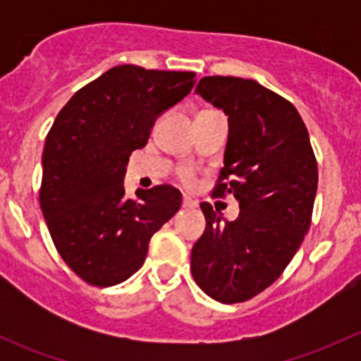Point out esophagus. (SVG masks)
I'll return each instance as SVG.
<instances>
[{"label": "esophagus", "instance_id": "esophagus-1", "mask_svg": "<svg viewBox=\"0 0 361 361\" xmlns=\"http://www.w3.org/2000/svg\"><path fill=\"white\" fill-rule=\"evenodd\" d=\"M183 207H188V209H194V207H197L199 204H197V201H194V199L192 197H188V195H183Z\"/></svg>", "mask_w": 361, "mask_h": 361}]
</instances>
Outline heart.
Segmentation results:
<instances>
[{
	"instance_id": "heart-1",
	"label": "heart",
	"mask_w": 361,
	"mask_h": 361,
	"mask_svg": "<svg viewBox=\"0 0 361 361\" xmlns=\"http://www.w3.org/2000/svg\"><path fill=\"white\" fill-rule=\"evenodd\" d=\"M180 178L185 181V183H192V181H194V171H192V169H181Z\"/></svg>"
}]
</instances>
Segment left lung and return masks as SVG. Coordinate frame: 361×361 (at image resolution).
Wrapping results in <instances>:
<instances>
[{"mask_svg":"<svg viewBox=\"0 0 361 361\" xmlns=\"http://www.w3.org/2000/svg\"><path fill=\"white\" fill-rule=\"evenodd\" d=\"M195 92L228 116L213 194H232L241 211L221 224L209 202L201 204L206 231L192 248L190 269L204 293L235 304L271 286L300 248L311 225L318 164L293 104L255 80L204 76Z\"/></svg>","mask_w":361,"mask_h":361,"instance_id":"left-lung-1","label":"left lung"}]
</instances>
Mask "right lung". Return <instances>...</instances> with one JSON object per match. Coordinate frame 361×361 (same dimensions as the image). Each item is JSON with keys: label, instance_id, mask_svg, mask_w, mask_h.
I'll list each match as a JSON object with an SVG mask.
<instances>
[{"label": "right lung", "instance_id": "add662e5", "mask_svg": "<svg viewBox=\"0 0 361 361\" xmlns=\"http://www.w3.org/2000/svg\"><path fill=\"white\" fill-rule=\"evenodd\" d=\"M194 76L115 66L82 87L54 120L39 206L59 255L89 285L130 278L152 235L180 209L181 192L171 185L137 188V199H127L123 176L130 154L148 143L155 120L190 92Z\"/></svg>", "mask_w": 361, "mask_h": 361}]
</instances>
